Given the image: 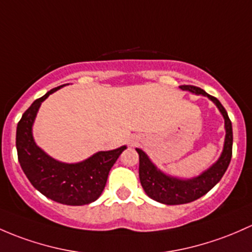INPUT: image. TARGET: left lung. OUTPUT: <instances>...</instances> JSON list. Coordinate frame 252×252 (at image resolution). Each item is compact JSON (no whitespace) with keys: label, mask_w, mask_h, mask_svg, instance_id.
<instances>
[{"label":"left lung","mask_w":252,"mask_h":252,"mask_svg":"<svg viewBox=\"0 0 252 252\" xmlns=\"http://www.w3.org/2000/svg\"><path fill=\"white\" fill-rule=\"evenodd\" d=\"M180 88L190 93H195V94H202L204 96H208L211 101H214V104L219 107L224 118L226 139H224L223 152H222L220 159L205 173L192 180H180L176 177L166 176L153 165L144 151L136 148L137 153H139V176L142 189H145L150 198L159 203L168 204V205L190 203L206 194L222 179L232 158V122L221 102L215 96H211L208 93L204 92L199 87L185 84V86H180Z\"/></svg>","instance_id":"1"}]
</instances>
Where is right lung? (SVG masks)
<instances>
[{
  "instance_id": "1",
  "label": "right lung",
  "mask_w": 252,
  "mask_h": 252,
  "mask_svg": "<svg viewBox=\"0 0 252 252\" xmlns=\"http://www.w3.org/2000/svg\"><path fill=\"white\" fill-rule=\"evenodd\" d=\"M62 87L35 100L24 112L17 126L18 159L31 185L47 198L66 205H86L100 197L111 168L126 147L97 152L77 164H66L53 159L36 146L31 130L37 111L43 100Z\"/></svg>"
}]
</instances>
